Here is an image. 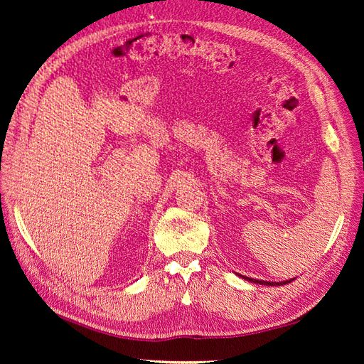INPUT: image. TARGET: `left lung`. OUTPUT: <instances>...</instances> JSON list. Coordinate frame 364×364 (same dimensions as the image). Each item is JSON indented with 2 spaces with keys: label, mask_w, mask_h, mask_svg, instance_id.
Segmentation results:
<instances>
[{
  "label": "left lung",
  "mask_w": 364,
  "mask_h": 364,
  "mask_svg": "<svg viewBox=\"0 0 364 364\" xmlns=\"http://www.w3.org/2000/svg\"><path fill=\"white\" fill-rule=\"evenodd\" d=\"M249 281H252V282H257V284H264V285H284V284H287V282H290V281H282V282H267V281H258V279H249Z\"/></svg>",
  "instance_id": "left-lung-1"
}]
</instances>
